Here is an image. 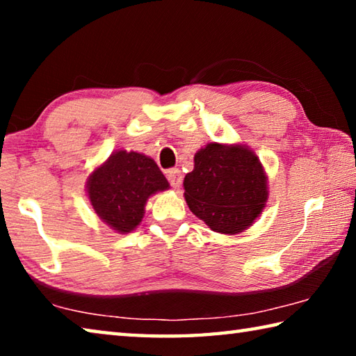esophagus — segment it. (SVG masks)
Segmentation results:
<instances>
[{"mask_svg":"<svg viewBox=\"0 0 356 356\" xmlns=\"http://www.w3.org/2000/svg\"><path fill=\"white\" fill-rule=\"evenodd\" d=\"M166 177H168V180H170V184H171V186H174V188H179L180 184H182V174H180L177 168H171V170H168Z\"/></svg>","mask_w":356,"mask_h":356,"instance_id":"esophagus-1","label":"esophagus"}]
</instances>
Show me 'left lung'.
<instances>
[{"label": "left lung", "instance_id": "left-lung-1", "mask_svg": "<svg viewBox=\"0 0 356 356\" xmlns=\"http://www.w3.org/2000/svg\"><path fill=\"white\" fill-rule=\"evenodd\" d=\"M184 190L191 212L221 234L248 229L268 200L261 160L243 144L210 143L197 150Z\"/></svg>", "mask_w": 356, "mask_h": 356}]
</instances>
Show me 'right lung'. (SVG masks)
Wrapping results in <instances>:
<instances>
[{
  "mask_svg": "<svg viewBox=\"0 0 356 356\" xmlns=\"http://www.w3.org/2000/svg\"><path fill=\"white\" fill-rule=\"evenodd\" d=\"M170 188L166 177L150 156L116 150L88 177L86 190L99 218L119 234L140 225L147 200Z\"/></svg>",
  "mask_w": 356,
  "mask_h": 356,
  "instance_id": "add662e5",
  "label": "right lung"
}]
</instances>
